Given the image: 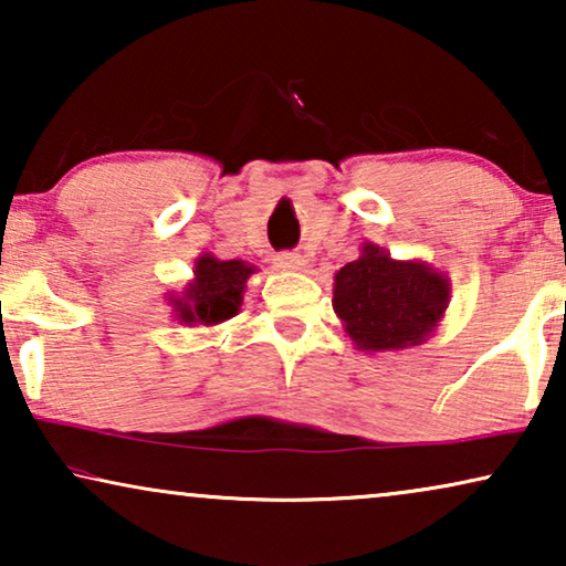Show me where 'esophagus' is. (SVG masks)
<instances>
[{
  "label": "esophagus",
  "instance_id": "esophagus-1",
  "mask_svg": "<svg viewBox=\"0 0 566 566\" xmlns=\"http://www.w3.org/2000/svg\"><path fill=\"white\" fill-rule=\"evenodd\" d=\"M273 262H275V268H281V270H304L306 268V258H301V254H296V252L275 254Z\"/></svg>",
  "mask_w": 566,
  "mask_h": 566
}]
</instances>
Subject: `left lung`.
I'll use <instances>...</instances> for the list:
<instances>
[{"label": "left lung", "mask_w": 566, "mask_h": 566, "mask_svg": "<svg viewBox=\"0 0 566 566\" xmlns=\"http://www.w3.org/2000/svg\"><path fill=\"white\" fill-rule=\"evenodd\" d=\"M451 283L417 260H391L366 244L335 275V314L358 350L386 353L422 345L443 319Z\"/></svg>", "instance_id": "left-lung-1"}]
</instances>
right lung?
<instances>
[{"label":"right lung","instance_id":"right-lung-1","mask_svg":"<svg viewBox=\"0 0 566 566\" xmlns=\"http://www.w3.org/2000/svg\"><path fill=\"white\" fill-rule=\"evenodd\" d=\"M192 273L196 277L185 285L180 296L169 293L167 301L180 324L213 327L239 312L244 283L254 273V265L244 260H216L213 254H200Z\"/></svg>","mask_w":566,"mask_h":566}]
</instances>
